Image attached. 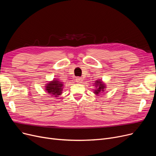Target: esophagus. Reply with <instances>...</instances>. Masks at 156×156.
Returning <instances> with one entry per match:
<instances>
[{"mask_svg": "<svg viewBox=\"0 0 156 156\" xmlns=\"http://www.w3.org/2000/svg\"><path fill=\"white\" fill-rule=\"evenodd\" d=\"M76 81L77 83H81V82H82V81H83V79L81 78V77H76Z\"/></svg>", "mask_w": 156, "mask_h": 156, "instance_id": "esophagus-1", "label": "esophagus"}]
</instances>
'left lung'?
Here are the masks:
<instances>
[{
	"mask_svg": "<svg viewBox=\"0 0 156 156\" xmlns=\"http://www.w3.org/2000/svg\"><path fill=\"white\" fill-rule=\"evenodd\" d=\"M95 85H97V86H99V87H97L98 89H97V90H95L94 92H95V94H99V93L101 92V91H103V90H104V87H105L104 84H103L102 82H101L100 80H99V81H96Z\"/></svg>",
	"mask_w": 156,
	"mask_h": 156,
	"instance_id": "8db88e82",
	"label": "left lung"
}]
</instances>
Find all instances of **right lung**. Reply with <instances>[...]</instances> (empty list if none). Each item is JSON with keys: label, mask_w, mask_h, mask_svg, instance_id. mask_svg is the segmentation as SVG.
<instances>
[{"label": "right lung", "mask_w": 156, "mask_h": 156, "mask_svg": "<svg viewBox=\"0 0 156 156\" xmlns=\"http://www.w3.org/2000/svg\"><path fill=\"white\" fill-rule=\"evenodd\" d=\"M47 85L45 90L48 94H52V95L55 97H57L61 94L63 85L59 81L53 80Z\"/></svg>", "instance_id": "obj_1"}]
</instances>
